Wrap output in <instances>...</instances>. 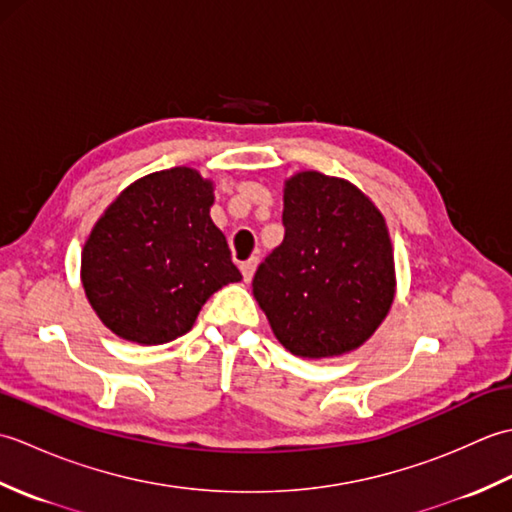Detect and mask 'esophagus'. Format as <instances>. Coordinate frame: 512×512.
Here are the masks:
<instances>
[{"instance_id": "obj_1", "label": "esophagus", "mask_w": 512, "mask_h": 512, "mask_svg": "<svg viewBox=\"0 0 512 512\" xmlns=\"http://www.w3.org/2000/svg\"><path fill=\"white\" fill-rule=\"evenodd\" d=\"M239 268H242V277H244V281H246V284H248V281L250 279H253V275H255V268H257V259L255 257H250L248 259V262H244L242 266H239Z\"/></svg>"}]
</instances>
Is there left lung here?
I'll return each mask as SVG.
<instances>
[{"instance_id": "1", "label": "left lung", "mask_w": 512, "mask_h": 512, "mask_svg": "<svg viewBox=\"0 0 512 512\" xmlns=\"http://www.w3.org/2000/svg\"><path fill=\"white\" fill-rule=\"evenodd\" d=\"M284 226L253 279L277 341L301 358L358 350L396 297L383 213L350 180L299 171L284 182Z\"/></svg>"}]
</instances>
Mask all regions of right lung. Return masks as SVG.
Returning a JSON list of instances; mask_svg holds the SVG:
<instances>
[{
    "instance_id": "1",
    "label": "right lung",
    "mask_w": 512,
    "mask_h": 512,
    "mask_svg": "<svg viewBox=\"0 0 512 512\" xmlns=\"http://www.w3.org/2000/svg\"><path fill=\"white\" fill-rule=\"evenodd\" d=\"M213 182L191 167L149 173L116 195L81 250L96 317L125 341L187 334L213 292L242 279L211 220Z\"/></svg>"
}]
</instances>
